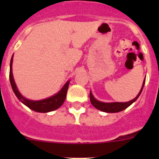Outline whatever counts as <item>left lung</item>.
Listing matches in <instances>:
<instances>
[{
  "mask_svg": "<svg viewBox=\"0 0 159 159\" xmlns=\"http://www.w3.org/2000/svg\"><path fill=\"white\" fill-rule=\"evenodd\" d=\"M144 84H145V80L143 81V87H142L141 90H140L139 93L137 96L134 98V99L129 101V102H100V101H98L94 98V96L92 95V92H90V100H91V102L92 104L95 107L96 109L99 111H102L107 112V113H116V112H119L123 111L124 109L128 107L130 105H131L136 99L139 98V96L141 94L142 91H143V86H144Z\"/></svg>",
  "mask_w": 159,
  "mask_h": 159,
  "instance_id": "8db88e82",
  "label": "left lung"
}]
</instances>
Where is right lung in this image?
Returning <instances> with one entry per match:
<instances>
[{
  "label": "right lung",
  "mask_w": 159,
  "mask_h": 159,
  "mask_svg": "<svg viewBox=\"0 0 159 159\" xmlns=\"http://www.w3.org/2000/svg\"><path fill=\"white\" fill-rule=\"evenodd\" d=\"M12 57L10 61V71H9V79H10V84L12 86V90H13L14 93L16 95L19 100L21 101L24 104L26 105L28 107H29L32 110L35 111L37 112H49L52 111L56 110L57 108L60 107L61 105L64 103V100L66 99V95H67V89H68V86H69V82L67 81L65 84L63 88L60 90V92L57 94V95H53V96L48 98L45 99H42V100L39 101H33L29 100V99H25V97L22 96L21 94L18 91L17 88L16 86V84L14 82L13 75H12Z\"/></svg>",
  "instance_id": "obj_1"
}]
</instances>
